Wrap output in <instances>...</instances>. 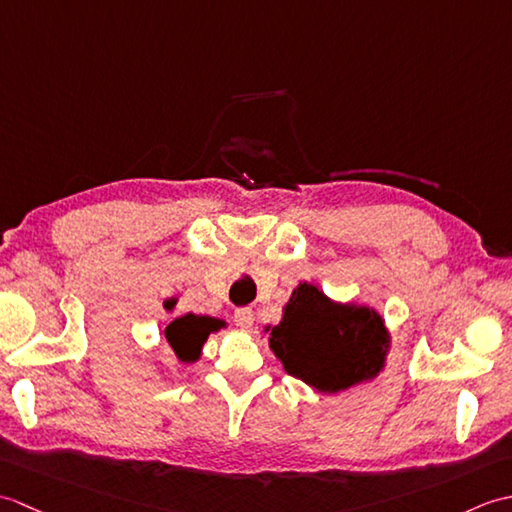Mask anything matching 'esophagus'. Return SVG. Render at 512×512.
Masks as SVG:
<instances>
[{
	"instance_id": "1",
	"label": "esophagus",
	"mask_w": 512,
	"mask_h": 512,
	"mask_svg": "<svg viewBox=\"0 0 512 512\" xmlns=\"http://www.w3.org/2000/svg\"><path fill=\"white\" fill-rule=\"evenodd\" d=\"M253 321H255V314H253V310H250V308H237L235 310V323L242 330L253 328Z\"/></svg>"
}]
</instances>
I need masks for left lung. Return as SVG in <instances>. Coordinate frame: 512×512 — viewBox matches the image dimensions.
<instances>
[{
	"mask_svg": "<svg viewBox=\"0 0 512 512\" xmlns=\"http://www.w3.org/2000/svg\"><path fill=\"white\" fill-rule=\"evenodd\" d=\"M270 347L290 376L334 394L380 372L387 330L374 310L336 306L314 286L299 284L284 319L270 330Z\"/></svg>",
	"mask_w": 512,
	"mask_h": 512,
	"instance_id": "1",
	"label": "left lung"
}]
</instances>
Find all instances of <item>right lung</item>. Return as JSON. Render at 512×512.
I'll use <instances>...</instances> for the list:
<instances>
[{"label": "right lung", "mask_w": 512, "mask_h": 512, "mask_svg": "<svg viewBox=\"0 0 512 512\" xmlns=\"http://www.w3.org/2000/svg\"><path fill=\"white\" fill-rule=\"evenodd\" d=\"M167 308L173 306V301L165 303ZM222 321L211 319V317H198V314H184V317L171 321L165 330V336L169 345L173 347V352L184 363H193L198 361L202 345L206 341V336L211 332L222 328Z\"/></svg>", "instance_id": "1"}]
</instances>
